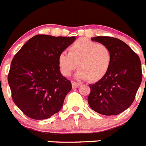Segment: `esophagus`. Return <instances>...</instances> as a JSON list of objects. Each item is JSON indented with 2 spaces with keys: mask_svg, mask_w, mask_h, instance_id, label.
I'll list each match as a JSON object with an SVG mask.
<instances>
[{
  "mask_svg": "<svg viewBox=\"0 0 146 146\" xmlns=\"http://www.w3.org/2000/svg\"><path fill=\"white\" fill-rule=\"evenodd\" d=\"M80 85V83L75 82V81H72V87H73V88H78Z\"/></svg>",
  "mask_w": 146,
  "mask_h": 146,
  "instance_id": "esophagus-1",
  "label": "esophagus"
}]
</instances>
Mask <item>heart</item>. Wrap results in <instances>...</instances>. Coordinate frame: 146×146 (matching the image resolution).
<instances>
[{
	"label": "heart",
	"instance_id": "1",
	"mask_svg": "<svg viewBox=\"0 0 146 146\" xmlns=\"http://www.w3.org/2000/svg\"><path fill=\"white\" fill-rule=\"evenodd\" d=\"M111 52L108 46L87 38H80L72 44L69 53L62 50L58 57L62 74L70 76L76 69V78L80 80H98L108 72L111 63Z\"/></svg>",
	"mask_w": 146,
	"mask_h": 146
}]
</instances>
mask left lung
<instances>
[{"label":"left lung","instance_id":"8db88e82","mask_svg":"<svg viewBox=\"0 0 146 146\" xmlns=\"http://www.w3.org/2000/svg\"><path fill=\"white\" fill-rule=\"evenodd\" d=\"M106 44L111 52V63L102 78L90 84L88 103L103 115H118L131 106L140 86L143 73L140 59L127 44L108 36L92 38Z\"/></svg>","mask_w":146,"mask_h":146}]
</instances>
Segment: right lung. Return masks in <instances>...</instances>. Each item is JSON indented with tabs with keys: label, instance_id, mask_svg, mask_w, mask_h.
I'll return each mask as SVG.
<instances>
[{
	"label": "right lung",
	"instance_id": "add662e5",
	"mask_svg": "<svg viewBox=\"0 0 146 146\" xmlns=\"http://www.w3.org/2000/svg\"><path fill=\"white\" fill-rule=\"evenodd\" d=\"M74 40L38 35L14 56L8 84L14 103L30 118L46 119L62 107L72 87L60 73L58 57Z\"/></svg>",
	"mask_w": 146,
	"mask_h": 146
}]
</instances>
